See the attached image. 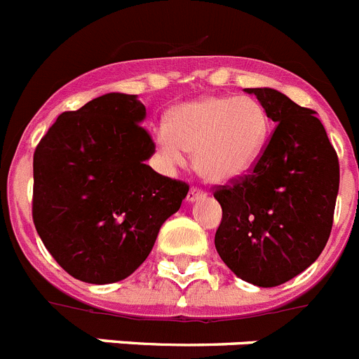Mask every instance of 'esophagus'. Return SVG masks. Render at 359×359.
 <instances>
[{"label":"esophagus","mask_w":359,"mask_h":359,"mask_svg":"<svg viewBox=\"0 0 359 359\" xmlns=\"http://www.w3.org/2000/svg\"><path fill=\"white\" fill-rule=\"evenodd\" d=\"M205 198H207V194L199 189H190L189 194H187V201L189 203H196L199 201V199H205Z\"/></svg>","instance_id":"1"}]
</instances>
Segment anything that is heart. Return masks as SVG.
Here are the masks:
<instances>
[{
	"label": "heart",
	"instance_id": "obj_1",
	"mask_svg": "<svg viewBox=\"0 0 359 359\" xmlns=\"http://www.w3.org/2000/svg\"><path fill=\"white\" fill-rule=\"evenodd\" d=\"M268 111L257 98L205 95L174 107L169 128L154 133V144L170 167H183L194 154L199 176L228 183L248 172L269 136Z\"/></svg>",
	"mask_w": 359,
	"mask_h": 359
}]
</instances>
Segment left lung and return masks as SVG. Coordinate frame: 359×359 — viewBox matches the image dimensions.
Listing matches in <instances>:
<instances>
[{
  "mask_svg": "<svg viewBox=\"0 0 359 359\" xmlns=\"http://www.w3.org/2000/svg\"><path fill=\"white\" fill-rule=\"evenodd\" d=\"M277 123L248 176L215 190V250L239 278L275 287L309 268L327 244L340 187L338 156L315 111L273 88H246Z\"/></svg>",
  "mask_w": 359,
  "mask_h": 359,
  "instance_id": "obj_1",
  "label": "left lung"
}]
</instances>
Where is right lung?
<instances>
[{
    "label": "right lung",
    "instance_id": "add662e5",
    "mask_svg": "<svg viewBox=\"0 0 359 359\" xmlns=\"http://www.w3.org/2000/svg\"><path fill=\"white\" fill-rule=\"evenodd\" d=\"M136 95L106 93L55 120L34 152V224L72 277L113 284L138 269L189 185L145 161L154 142Z\"/></svg>",
    "mask_w": 359,
    "mask_h": 359
}]
</instances>
